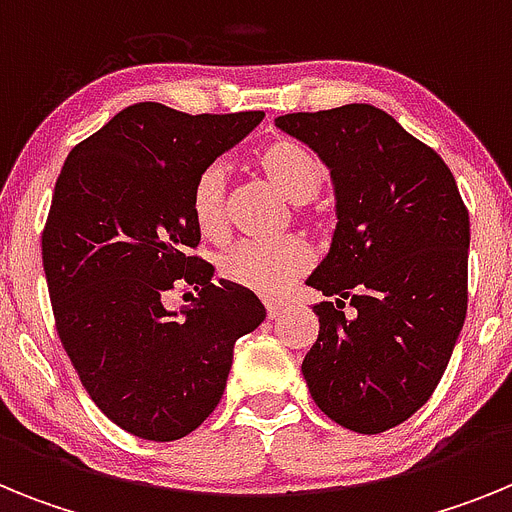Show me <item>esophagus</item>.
<instances>
[{
    "label": "esophagus",
    "instance_id": "1",
    "mask_svg": "<svg viewBox=\"0 0 512 512\" xmlns=\"http://www.w3.org/2000/svg\"><path fill=\"white\" fill-rule=\"evenodd\" d=\"M266 305V315H269V320H277V318H282V312H284V305L282 302H264Z\"/></svg>",
    "mask_w": 512,
    "mask_h": 512
}]
</instances>
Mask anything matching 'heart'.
Returning <instances> with one entry per match:
<instances>
[{
	"label": "heart",
	"mask_w": 512,
	"mask_h": 512,
	"mask_svg": "<svg viewBox=\"0 0 512 512\" xmlns=\"http://www.w3.org/2000/svg\"><path fill=\"white\" fill-rule=\"evenodd\" d=\"M253 166L284 200L302 205L320 192L325 169L305 143L295 138H274L253 153ZM194 223L207 238L225 233V174L217 166L202 171L192 189ZM310 261V248L302 238L274 243H241L220 256L217 271L225 282L256 292L282 295Z\"/></svg>",
	"instance_id": "obj_1"
}]
</instances>
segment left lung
<instances>
[{
    "label": "left lung",
    "instance_id": "obj_1",
    "mask_svg": "<svg viewBox=\"0 0 512 512\" xmlns=\"http://www.w3.org/2000/svg\"><path fill=\"white\" fill-rule=\"evenodd\" d=\"M277 128L318 153L336 189L333 243L307 277L336 302L315 305L302 374L330 420L390 431L433 395L467 318L469 212L443 158L372 104Z\"/></svg>",
    "mask_w": 512,
    "mask_h": 512
}]
</instances>
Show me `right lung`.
<instances>
[{"label": "right lung", "instance_id": "add662e5", "mask_svg": "<svg viewBox=\"0 0 512 512\" xmlns=\"http://www.w3.org/2000/svg\"><path fill=\"white\" fill-rule=\"evenodd\" d=\"M264 112L187 115L130 104L69 153L43 230L53 318L84 390L122 431L176 441L217 408L235 341L266 310L248 289L189 256L197 176ZM176 281L198 297L166 311Z\"/></svg>", "mask_w": 512, "mask_h": 512}]
</instances>
